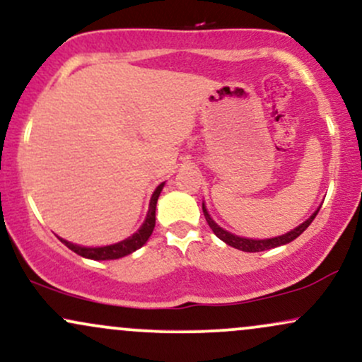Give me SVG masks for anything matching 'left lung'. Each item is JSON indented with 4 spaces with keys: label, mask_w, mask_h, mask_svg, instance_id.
<instances>
[{
    "label": "left lung",
    "mask_w": 362,
    "mask_h": 362,
    "mask_svg": "<svg viewBox=\"0 0 362 362\" xmlns=\"http://www.w3.org/2000/svg\"><path fill=\"white\" fill-rule=\"evenodd\" d=\"M203 209V215H205L206 222H209L210 229L214 230V234L217 235L218 239H222V241L227 243L229 246L235 247V250H241V251H247V253H258V251H265V250H272V247H277V246H282V245H287V243L294 241L298 235H301L304 230L310 227V224L313 221H315L316 214H318V210H316L315 214L311 215L310 218H308L306 222H303L301 226L296 227L294 230H291V233L284 234V235H279V238H272V239H246V238H239V235H234L230 233H227V230L222 229V227H218L215 222L212 221V217H210L209 212H206L205 209V203L202 205Z\"/></svg>",
    "instance_id": "1"
}]
</instances>
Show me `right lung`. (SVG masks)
<instances>
[{
    "label": "right lung",
    "instance_id": "1",
    "mask_svg": "<svg viewBox=\"0 0 362 362\" xmlns=\"http://www.w3.org/2000/svg\"><path fill=\"white\" fill-rule=\"evenodd\" d=\"M162 188H164V182L157 186L156 192H153V194H152V200H150V206H148V214H147V218H145L144 224H141V227L136 230L135 234L129 235V238L124 239V241L116 243V245H111V246H100V247L78 246V245H73V243L64 241V239H61V241L64 243V246H68L71 251H75L76 255H80V257H83V258L116 259L121 257H127V255L133 253V251H136L138 247L144 246L145 243H147V239L150 238V234H152L153 227H156V205H157V200H159V194L162 192Z\"/></svg>",
    "mask_w": 362,
    "mask_h": 362
}]
</instances>
